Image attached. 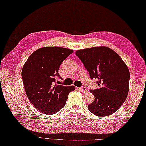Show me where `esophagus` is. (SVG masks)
Listing matches in <instances>:
<instances>
[{
	"instance_id": "34e87169",
	"label": "esophagus",
	"mask_w": 146,
	"mask_h": 146,
	"mask_svg": "<svg viewBox=\"0 0 146 146\" xmlns=\"http://www.w3.org/2000/svg\"><path fill=\"white\" fill-rule=\"evenodd\" d=\"M78 90H79L81 92H82V93H86V92H88L87 88L84 86L81 87V88H78Z\"/></svg>"
}]
</instances>
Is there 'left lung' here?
<instances>
[{"label":"left lung","mask_w":146,"mask_h":146,"mask_svg":"<svg viewBox=\"0 0 146 146\" xmlns=\"http://www.w3.org/2000/svg\"><path fill=\"white\" fill-rule=\"evenodd\" d=\"M75 54L92 78L98 80L99 88L90 90L94 101L88 106L97 116H107L119 109L126 100L130 73L116 52L105 46L78 50Z\"/></svg>","instance_id":"obj_1"}]
</instances>
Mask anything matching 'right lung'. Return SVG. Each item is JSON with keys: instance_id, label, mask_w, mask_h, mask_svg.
<instances>
[{"instance_id": "add662e5", "label": "right lung", "mask_w": 146, "mask_h": 146, "mask_svg": "<svg viewBox=\"0 0 146 146\" xmlns=\"http://www.w3.org/2000/svg\"><path fill=\"white\" fill-rule=\"evenodd\" d=\"M73 50L60 47H45L36 50L25 62L22 78L27 96L35 108L43 114H56L66 105L75 86L56 83L55 77L65 59Z\"/></svg>"}]
</instances>
